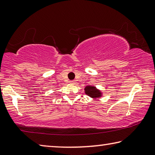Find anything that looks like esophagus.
Masks as SVG:
<instances>
[{"label": "esophagus", "instance_id": "obj_1", "mask_svg": "<svg viewBox=\"0 0 155 155\" xmlns=\"http://www.w3.org/2000/svg\"><path fill=\"white\" fill-rule=\"evenodd\" d=\"M70 83H71V84H74L75 83V81H70Z\"/></svg>", "mask_w": 155, "mask_h": 155}]
</instances>
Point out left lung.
Listing matches in <instances>:
<instances>
[{"mask_svg":"<svg viewBox=\"0 0 155 155\" xmlns=\"http://www.w3.org/2000/svg\"><path fill=\"white\" fill-rule=\"evenodd\" d=\"M85 93L94 99L101 98L102 96L101 91L98 90L95 86H86L85 87Z\"/></svg>","mask_w":155,"mask_h":155,"instance_id":"obj_1","label":"left lung"}]
</instances>
